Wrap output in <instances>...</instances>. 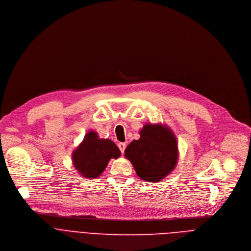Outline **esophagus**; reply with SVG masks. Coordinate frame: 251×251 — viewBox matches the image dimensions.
<instances>
[{
    "label": "esophagus",
    "instance_id": "1",
    "mask_svg": "<svg viewBox=\"0 0 251 251\" xmlns=\"http://www.w3.org/2000/svg\"><path fill=\"white\" fill-rule=\"evenodd\" d=\"M118 147H119V149H120V151H121V153L123 154L124 153V151H125V149H126V144L125 143H119L118 144Z\"/></svg>",
    "mask_w": 251,
    "mask_h": 251
}]
</instances>
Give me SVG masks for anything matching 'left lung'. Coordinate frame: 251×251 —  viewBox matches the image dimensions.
Here are the masks:
<instances>
[{"label":"left lung","mask_w":251,"mask_h":251,"mask_svg":"<svg viewBox=\"0 0 251 251\" xmlns=\"http://www.w3.org/2000/svg\"><path fill=\"white\" fill-rule=\"evenodd\" d=\"M125 157L142 180L159 182L176 168V138L166 125L146 124L140 130V139L132 141L125 149Z\"/></svg>","instance_id":"obj_1"}]
</instances>
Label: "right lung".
<instances>
[{"label": "right lung", "instance_id": "obj_1", "mask_svg": "<svg viewBox=\"0 0 251 251\" xmlns=\"http://www.w3.org/2000/svg\"><path fill=\"white\" fill-rule=\"evenodd\" d=\"M121 155L115 143L100 139L95 131H89L73 153V162L77 172L85 177L96 178L105 170L110 159Z\"/></svg>", "mask_w": 251, "mask_h": 251}]
</instances>
